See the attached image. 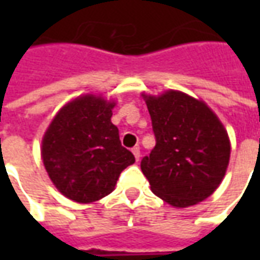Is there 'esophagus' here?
Here are the masks:
<instances>
[{
  "label": "esophagus",
  "mask_w": 260,
  "mask_h": 260,
  "mask_svg": "<svg viewBox=\"0 0 260 260\" xmlns=\"http://www.w3.org/2000/svg\"><path fill=\"white\" fill-rule=\"evenodd\" d=\"M132 153H134V156H135L136 160L139 161V158H141V147L139 146L132 147Z\"/></svg>",
  "instance_id": "1"
}]
</instances>
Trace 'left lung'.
<instances>
[{
	"mask_svg": "<svg viewBox=\"0 0 260 260\" xmlns=\"http://www.w3.org/2000/svg\"><path fill=\"white\" fill-rule=\"evenodd\" d=\"M145 100L156 146L141 169L153 193L175 207L205 201L229 166L231 147L223 124L205 103L181 91Z\"/></svg>",
	"mask_w": 260,
	"mask_h": 260,
	"instance_id": "left-lung-1",
	"label": "left lung"
}]
</instances>
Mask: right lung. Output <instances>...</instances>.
Here are the masks:
<instances>
[{
    "mask_svg": "<svg viewBox=\"0 0 260 260\" xmlns=\"http://www.w3.org/2000/svg\"><path fill=\"white\" fill-rule=\"evenodd\" d=\"M114 104L91 94L75 99L59 110L43 138L44 167L71 201L90 203L107 196L119 174L135 163L111 122Z\"/></svg>",
    "mask_w": 260,
    "mask_h": 260,
    "instance_id": "right-lung-1",
    "label": "right lung"
}]
</instances>
